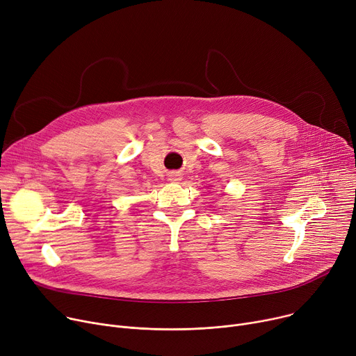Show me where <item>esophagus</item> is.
<instances>
[{
    "label": "esophagus",
    "instance_id": "esophagus-1",
    "mask_svg": "<svg viewBox=\"0 0 356 356\" xmlns=\"http://www.w3.org/2000/svg\"><path fill=\"white\" fill-rule=\"evenodd\" d=\"M168 179H170L171 182H179L182 178H181V174H178V172H171Z\"/></svg>",
    "mask_w": 356,
    "mask_h": 356
}]
</instances>
